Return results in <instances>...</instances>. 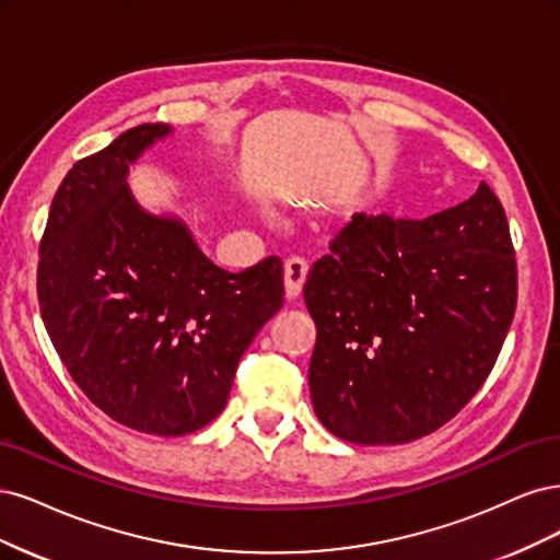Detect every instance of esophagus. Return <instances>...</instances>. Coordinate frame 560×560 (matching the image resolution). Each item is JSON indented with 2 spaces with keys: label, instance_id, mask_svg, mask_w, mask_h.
<instances>
[{
  "label": "esophagus",
  "instance_id": "obj_1",
  "mask_svg": "<svg viewBox=\"0 0 560 560\" xmlns=\"http://www.w3.org/2000/svg\"><path fill=\"white\" fill-rule=\"evenodd\" d=\"M306 262L302 258H291L285 260L283 265V291H285V300H298L302 288H304V281H306Z\"/></svg>",
  "mask_w": 560,
  "mask_h": 560
}]
</instances>
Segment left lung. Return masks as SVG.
<instances>
[{"mask_svg":"<svg viewBox=\"0 0 560 560\" xmlns=\"http://www.w3.org/2000/svg\"><path fill=\"white\" fill-rule=\"evenodd\" d=\"M306 277L316 323L310 393L351 444L435 432L493 370L516 310L508 215L483 182L425 221L363 213Z\"/></svg>","mask_w":560,"mask_h":560,"instance_id":"1","label":"left lung"}]
</instances>
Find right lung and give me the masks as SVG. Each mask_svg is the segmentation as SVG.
I'll return each instance as SVG.
<instances>
[{"label": "right lung", "instance_id": "1", "mask_svg": "<svg viewBox=\"0 0 560 560\" xmlns=\"http://www.w3.org/2000/svg\"><path fill=\"white\" fill-rule=\"evenodd\" d=\"M172 125L143 122L79 160L39 248L44 326L90 402L160 438L223 411L240 358L281 310L283 267L221 269L176 213H151L128 174Z\"/></svg>", "mask_w": 560, "mask_h": 560}]
</instances>
